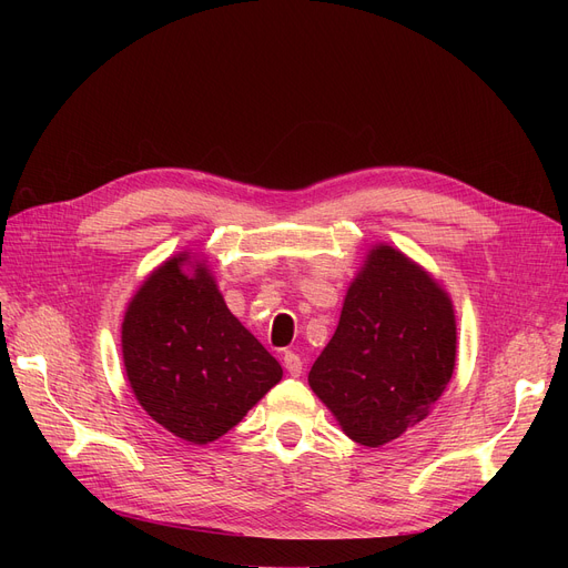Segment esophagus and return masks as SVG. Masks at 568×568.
Listing matches in <instances>:
<instances>
[{"mask_svg": "<svg viewBox=\"0 0 568 568\" xmlns=\"http://www.w3.org/2000/svg\"><path fill=\"white\" fill-rule=\"evenodd\" d=\"M283 366H285V371H287L292 377H300L302 371H304L302 356L294 354V352H285V354H283Z\"/></svg>", "mask_w": 568, "mask_h": 568, "instance_id": "34e87169", "label": "esophagus"}]
</instances>
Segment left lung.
Here are the masks:
<instances>
[{"mask_svg":"<svg viewBox=\"0 0 568 568\" xmlns=\"http://www.w3.org/2000/svg\"><path fill=\"white\" fill-rule=\"evenodd\" d=\"M454 368L449 292L403 251L373 246L308 373L311 389L349 439L375 449L426 419Z\"/></svg>","mask_w":568,"mask_h":568,"instance_id":"8db88e82","label":"left lung"}]
</instances>
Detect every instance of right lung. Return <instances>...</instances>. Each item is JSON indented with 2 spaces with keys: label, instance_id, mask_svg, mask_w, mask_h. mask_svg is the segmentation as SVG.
<instances>
[{
  "label": "right lung",
  "instance_id": "right-lung-1",
  "mask_svg": "<svg viewBox=\"0 0 568 568\" xmlns=\"http://www.w3.org/2000/svg\"><path fill=\"white\" fill-rule=\"evenodd\" d=\"M122 356L142 409L191 444L223 437L283 377L189 251L168 257L133 294Z\"/></svg>",
  "mask_w": 568,
  "mask_h": 568
}]
</instances>
